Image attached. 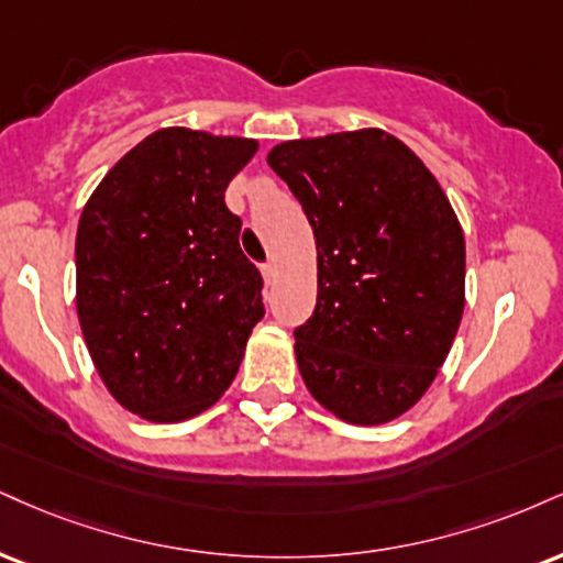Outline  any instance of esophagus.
Returning a JSON list of instances; mask_svg holds the SVG:
<instances>
[{"label":"esophagus","mask_w":563,"mask_h":563,"mask_svg":"<svg viewBox=\"0 0 563 563\" xmlns=\"http://www.w3.org/2000/svg\"><path fill=\"white\" fill-rule=\"evenodd\" d=\"M262 275H264V280L267 283H275V277H277V264L269 260V262H264L262 264Z\"/></svg>","instance_id":"esophagus-1"}]
</instances>
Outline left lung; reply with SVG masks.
Here are the masks:
<instances>
[{"label": "left lung", "mask_w": 563, "mask_h": 563, "mask_svg": "<svg viewBox=\"0 0 563 563\" xmlns=\"http://www.w3.org/2000/svg\"><path fill=\"white\" fill-rule=\"evenodd\" d=\"M317 239V307L294 330L311 396L351 424L409 411L464 311V233L422 159L380 128L277 144Z\"/></svg>", "instance_id": "8db88e82"}]
</instances>
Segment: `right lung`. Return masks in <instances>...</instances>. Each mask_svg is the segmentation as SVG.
<instances>
[{
	"instance_id": "right-lung-1",
	"label": "right lung",
	"mask_w": 563,
	"mask_h": 563,
	"mask_svg": "<svg viewBox=\"0 0 563 563\" xmlns=\"http://www.w3.org/2000/svg\"><path fill=\"white\" fill-rule=\"evenodd\" d=\"M256 141L162 128L99 183L76 235L78 320L107 390L180 422L212 406L264 317L225 188Z\"/></svg>"
}]
</instances>
